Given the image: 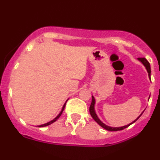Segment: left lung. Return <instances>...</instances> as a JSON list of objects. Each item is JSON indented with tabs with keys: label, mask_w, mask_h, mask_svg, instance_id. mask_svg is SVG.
Here are the masks:
<instances>
[{
	"label": "left lung",
	"mask_w": 160,
	"mask_h": 160,
	"mask_svg": "<svg viewBox=\"0 0 160 160\" xmlns=\"http://www.w3.org/2000/svg\"><path fill=\"white\" fill-rule=\"evenodd\" d=\"M138 61H140L141 63L144 65V66L145 67V68H146L147 71H148V77H149V79L150 80V73H151V70H150V63L148 62V60L146 59L145 58H138ZM150 98V97H149ZM95 99L94 98V96L93 95H92V103H91V105L90 107H89V113H90V114L92 116V117L93 119H94V120L95 122H97L98 125H100L101 126H102V128H104V129L108 130V131H111V132H113V131H120V130H122L124 129V128L128 127V126H130V125H132L134 122H135V121H137L139 119V117H141V115H142V113H144V111L142 112V113H141L140 115L138 116V117H137L136 119H135V120L133 121V122H132L131 123L128 124V125H126V126H121V127H111V126H107L106 124H104L103 122H102V121L100 120V119L98 118V116H97L96 113H95Z\"/></svg>",
	"instance_id": "obj_1"
}]
</instances>
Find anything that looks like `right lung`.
Segmentation results:
<instances>
[{"label":"right lung","mask_w":160,"mask_h":160,"mask_svg":"<svg viewBox=\"0 0 160 160\" xmlns=\"http://www.w3.org/2000/svg\"><path fill=\"white\" fill-rule=\"evenodd\" d=\"M68 100L66 101L65 102V103L64 104V105H63V107H62V111H60V113H58V115H57V117H56V118H54L52 120H51V121H49V122H47V123H44V124H42V125H40V126H38V127H44V126H49V125H50V124H52V123H53V122H56V121L58 120V118H59L60 117V116L62 115V112H63V111H64V109H65V104H66V102H68Z\"/></svg>","instance_id":"right-lung-1"}]
</instances>
